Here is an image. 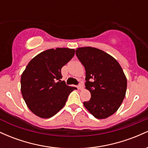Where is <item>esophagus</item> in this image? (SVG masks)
<instances>
[{
  "label": "esophagus",
  "instance_id": "obj_1",
  "mask_svg": "<svg viewBox=\"0 0 148 148\" xmlns=\"http://www.w3.org/2000/svg\"><path fill=\"white\" fill-rule=\"evenodd\" d=\"M78 88H79V90H83V89H84V86H83L82 84H80L79 86H78Z\"/></svg>",
  "mask_w": 148,
  "mask_h": 148
}]
</instances>
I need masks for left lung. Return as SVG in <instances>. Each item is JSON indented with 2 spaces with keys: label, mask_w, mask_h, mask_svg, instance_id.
<instances>
[{
  "label": "left lung",
  "mask_w": 148,
  "mask_h": 148,
  "mask_svg": "<svg viewBox=\"0 0 148 148\" xmlns=\"http://www.w3.org/2000/svg\"><path fill=\"white\" fill-rule=\"evenodd\" d=\"M76 55L86 69V88L91 98L84 106L94 117L104 119L118 111L127 90V78L113 57L94 47H80Z\"/></svg>",
  "instance_id": "obj_1"
}]
</instances>
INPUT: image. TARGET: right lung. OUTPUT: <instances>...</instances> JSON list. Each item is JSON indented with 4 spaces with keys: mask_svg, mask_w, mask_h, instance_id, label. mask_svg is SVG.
<instances>
[{
    "mask_svg": "<svg viewBox=\"0 0 148 148\" xmlns=\"http://www.w3.org/2000/svg\"><path fill=\"white\" fill-rule=\"evenodd\" d=\"M75 50L51 49L34 57L21 77V91L27 106L42 118H51L62 109L75 87L61 81V69L74 57Z\"/></svg>",
    "mask_w": 148,
    "mask_h": 148,
    "instance_id": "add662e5",
    "label": "right lung"
}]
</instances>
